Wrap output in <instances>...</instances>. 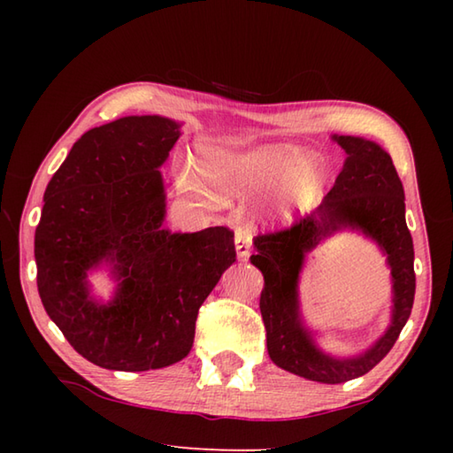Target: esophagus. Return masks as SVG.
Returning <instances> with one entry per match:
<instances>
[{
	"instance_id": "esophagus-1",
	"label": "esophagus",
	"mask_w": 453,
	"mask_h": 453,
	"mask_svg": "<svg viewBox=\"0 0 453 453\" xmlns=\"http://www.w3.org/2000/svg\"><path fill=\"white\" fill-rule=\"evenodd\" d=\"M234 243H235V254H237V257H240V259L248 257V256H250V250H251V232H250V229L237 227V229H235Z\"/></svg>"
}]
</instances>
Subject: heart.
<instances>
[{"label": "heart", "mask_w": 453, "mask_h": 453, "mask_svg": "<svg viewBox=\"0 0 453 453\" xmlns=\"http://www.w3.org/2000/svg\"><path fill=\"white\" fill-rule=\"evenodd\" d=\"M303 157L305 150L291 143H267L234 156L213 151L202 159V172L219 199L257 197L273 190L265 216L286 224L316 205L326 181L324 165L316 157ZM178 183L205 208L219 203L194 172L183 170Z\"/></svg>", "instance_id": "1"}]
</instances>
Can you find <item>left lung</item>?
<instances>
[{"label":"left lung","instance_id":"8db88e82","mask_svg":"<svg viewBox=\"0 0 453 453\" xmlns=\"http://www.w3.org/2000/svg\"><path fill=\"white\" fill-rule=\"evenodd\" d=\"M346 151L334 188L310 216L278 234L257 235L250 257L264 273L259 297L267 354L289 373L319 383L362 378L394 348L408 321L416 296L413 242L405 224L403 186L389 153L380 143L354 135H332ZM357 231L379 245L393 275V318L372 346L356 357H332L317 346L299 305V278L304 256L327 236Z\"/></svg>","mask_w":453,"mask_h":453}]
</instances>
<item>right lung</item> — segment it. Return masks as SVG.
I'll return each mask as SVG.
<instances>
[{"label":"right lung","mask_w":453,"mask_h":453,"mask_svg":"<svg viewBox=\"0 0 453 453\" xmlns=\"http://www.w3.org/2000/svg\"><path fill=\"white\" fill-rule=\"evenodd\" d=\"M180 135V121L162 116H127L89 129L43 194L37 291L73 349L105 370L181 362L194 346L199 308L235 262L227 227H164L159 167ZM104 266L117 281L107 303L88 283V273Z\"/></svg>","instance_id":"right-lung-1"}]
</instances>
